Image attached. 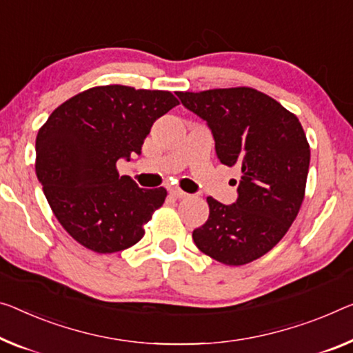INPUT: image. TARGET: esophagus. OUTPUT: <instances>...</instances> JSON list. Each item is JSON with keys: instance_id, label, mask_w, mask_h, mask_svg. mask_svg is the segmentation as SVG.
<instances>
[{"instance_id": "1", "label": "esophagus", "mask_w": 353, "mask_h": 353, "mask_svg": "<svg viewBox=\"0 0 353 353\" xmlns=\"http://www.w3.org/2000/svg\"><path fill=\"white\" fill-rule=\"evenodd\" d=\"M169 192H170V195H173V197H175V199H184V197H188V194L183 192L181 189H178V188H170Z\"/></svg>"}]
</instances>
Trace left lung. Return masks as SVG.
I'll use <instances>...</instances> for the list:
<instances>
[{
    "label": "left lung",
    "mask_w": 353,
    "mask_h": 353,
    "mask_svg": "<svg viewBox=\"0 0 353 353\" xmlns=\"http://www.w3.org/2000/svg\"><path fill=\"white\" fill-rule=\"evenodd\" d=\"M176 96L207 121L222 164L241 170L235 203L207 199L210 216L192 232L195 246L225 265L252 262L278 245L305 199L311 150L301 123L248 86Z\"/></svg>",
    "instance_id": "1"
}]
</instances>
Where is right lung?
<instances>
[{"mask_svg": "<svg viewBox=\"0 0 353 353\" xmlns=\"http://www.w3.org/2000/svg\"><path fill=\"white\" fill-rule=\"evenodd\" d=\"M180 104L170 91L94 86L52 112L36 137V173L59 224L91 251L134 246L167 197L120 176L118 159L142 153L153 123Z\"/></svg>", "mask_w": 353, "mask_h": 353, "instance_id": "obj_1", "label": "right lung"}]
</instances>
